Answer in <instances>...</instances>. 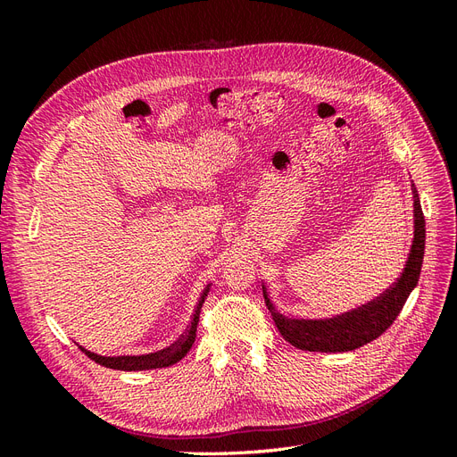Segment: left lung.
<instances>
[{
    "label": "left lung",
    "mask_w": 457,
    "mask_h": 457,
    "mask_svg": "<svg viewBox=\"0 0 457 457\" xmlns=\"http://www.w3.org/2000/svg\"><path fill=\"white\" fill-rule=\"evenodd\" d=\"M411 192L413 242L404 272L400 274V278L391 289H385V294L370 301L368 305H362L341 316L328 318V320H303V318L299 320V318H287L276 311L267 295L265 286H262V295H265V303L272 314V320L287 343H292L294 347L301 351L347 353L378 339L395 322V318L403 311L411 289L418 286L425 252V217L421 212V202L416 185H411Z\"/></svg>",
    "instance_id": "8db88e82"
}]
</instances>
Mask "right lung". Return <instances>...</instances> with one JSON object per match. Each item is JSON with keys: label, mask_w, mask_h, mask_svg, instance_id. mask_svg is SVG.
<instances>
[{"label": "right lung", "mask_w": 457, "mask_h": 457, "mask_svg": "<svg viewBox=\"0 0 457 457\" xmlns=\"http://www.w3.org/2000/svg\"><path fill=\"white\" fill-rule=\"evenodd\" d=\"M210 294V286H207L202 295L200 301L196 305L195 314H192V320L187 328L185 334L179 337V341H175L171 347L158 351V353H150V354H143V356H101V354H95L84 347H79L81 353H86L91 361H95L96 364H101L104 368H112V370H121V371H141V370H156V368H168L171 364H177L181 358L187 356V353L190 351L192 343L196 339V328H198V320H200V311L204 301Z\"/></svg>", "instance_id": "obj_1"}]
</instances>
